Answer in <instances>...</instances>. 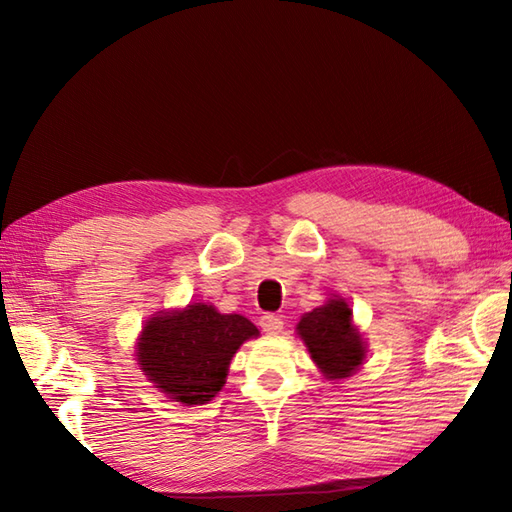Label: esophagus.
Wrapping results in <instances>:
<instances>
[{"mask_svg":"<svg viewBox=\"0 0 512 512\" xmlns=\"http://www.w3.org/2000/svg\"><path fill=\"white\" fill-rule=\"evenodd\" d=\"M259 328L266 334H279L284 330V319L277 317V314H264V317L259 319Z\"/></svg>","mask_w":512,"mask_h":512,"instance_id":"34e87169","label":"esophagus"}]
</instances>
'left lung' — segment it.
Segmentation results:
<instances>
[{
    "label": "left lung",
    "mask_w": 512,
    "mask_h": 512,
    "mask_svg": "<svg viewBox=\"0 0 512 512\" xmlns=\"http://www.w3.org/2000/svg\"><path fill=\"white\" fill-rule=\"evenodd\" d=\"M312 361L328 378H345L363 363L365 343L352 323V310L343 299H330L308 312L297 325Z\"/></svg>",
    "instance_id": "1"
}]
</instances>
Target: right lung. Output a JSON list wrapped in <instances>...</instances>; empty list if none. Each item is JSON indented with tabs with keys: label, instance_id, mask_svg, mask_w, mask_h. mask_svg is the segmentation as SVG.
<instances>
[{
	"label": "right lung",
	"instance_id": "1",
	"mask_svg": "<svg viewBox=\"0 0 512 512\" xmlns=\"http://www.w3.org/2000/svg\"><path fill=\"white\" fill-rule=\"evenodd\" d=\"M259 330L242 314L206 303L158 314L138 343V365L158 389L182 405H204L224 387L237 347Z\"/></svg>",
	"mask_w": 512,
	"mask_h": 512
}]
</instances>
